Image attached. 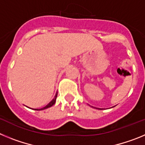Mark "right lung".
Here are the masks:
<instances>
[{"label": "right lung", "mask_w": 145, "mask_h": 145, "mask_svg": "<svg viewBox=\"0 0 145 145\" xmlns=\"http://www.w3.org/2000/svg\"><path fill=\"white\" fill-rule=\"evenodd\" d=\"M57 94H56V95H55L54 99H52V100L51 101V102H50L49 103H48L46 106V107H43V108H41V109H35V110H44V109L48 108V107L53 106L54 105V104H55V102H56V98H57Z\"/></svg>", "instance_id": "1"}]
</instances>
